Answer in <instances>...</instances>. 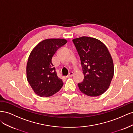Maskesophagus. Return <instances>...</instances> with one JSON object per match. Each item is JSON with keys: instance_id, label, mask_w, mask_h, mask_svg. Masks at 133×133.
<instances>
[{"instance_id": "34e87169", "label": "esophagus", "mask_w": 133, "mask_h": 133, "mask_svg": "<svg viewBox=\"0 0 133 133\" xmlns=\"http://www.w3.org/2000/svg\"><path fill=\"white\" fill-rule=\"evenodd\" d=\"M73 74H74L73 72H70V73H69V74H68V78H70V77H71V76H73Z\"/></svg>"}]
</instances>
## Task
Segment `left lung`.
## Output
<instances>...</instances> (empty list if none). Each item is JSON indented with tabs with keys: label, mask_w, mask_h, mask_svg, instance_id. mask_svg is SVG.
I'll use <instances>...</instances> for the list:
<instances>
[{
	"label": "left lung",
	"mask_w": 133,
	"mask_h": 133,
	"mask_svg": "<svg viewBox=\"0 0 133 133\" xmlns=\"http://www.w3.org/2000/svg\"><path fill=\"white\" fill-rule=\"evenodd\" d=\"M81 61L84 80L78 83L83 93L90 96L103 94L114 75V64L107 47L95 38L82 37L73 40Z\"/></svg>",
	"instance_id": "1"
}]
</instances>
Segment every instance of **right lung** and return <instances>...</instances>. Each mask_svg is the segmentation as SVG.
Masks as SVG:
<instances>
[{
	"instance_id": "add662e5",
	"label": "right lung",
	"mask_w": 133,
	"mask_h": 133,
	"mask_svg": "<svg viewBox=\"0 0 133 133\" xmlns=\"http://www.w3.org/2000/svg\"><path fill=\"white\" fill-rule=\"evenodd\" d=\"M67 43L64 39H48L40 42L30 53L26 65V78L34 91L49 97L63 85L51 62L56 51Z\"/></svg>"
}]
</instances>
